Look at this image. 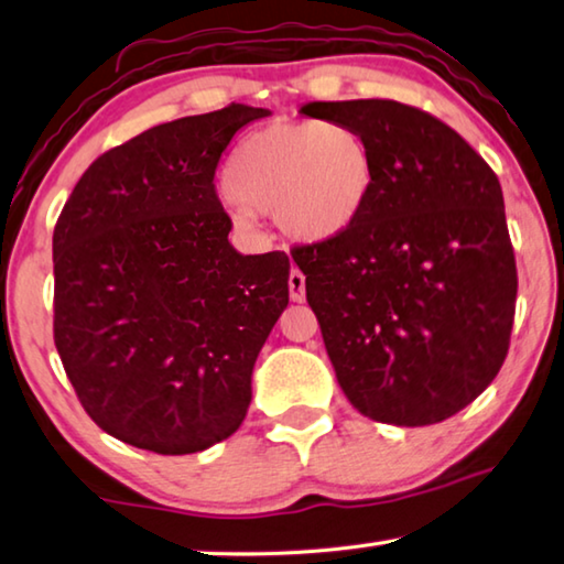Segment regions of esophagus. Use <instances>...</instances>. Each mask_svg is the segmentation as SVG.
<instances>
[{"mask_svg":"<svg viewBox=\"0 0 564 564\" xmlns=\"http://www.w3.org/2000/svg\"><path fill=\"white\" fill-rule=\"evenodd\" d=\"M289 293L293 303L305 301V275L299 269H293L289 275Z\"/></svg>","mask_w":564,"mask_h":564,"instance_id":"1","label":"esophagus"}]
</instances>
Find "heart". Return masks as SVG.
I'll list each match as a JSON object with an SVG mask.
<instances>
[{
    "instance_id": "b5f03b06",
    "label": "heart",
    "mask_w": 564,
    "mask_h": 564,
    "mask_svg": "<svg viewBox=\"0 0 564 564\" xmlns=\"http://www.w3.org/2000/svg\"><path fill=\"white\" fill-rule=\"evenodd\" d=\"M231 216L241 228L273 214L301 243L346 236L376 188V161L356 129L321 119L273 121L236 147L224 171Z\"/></svg>"
}]
</instances>
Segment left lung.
<instances>
[{
  "mask_svg": "<svg viewBox=\"0 0 564 564\" xmlns=\"http://www.w3.org/2000/svg\"><path fill=\"white\" fill-rule=\"evenodd\" d=\"M356 129L376 188L346 236L293 251L338 386L370 420L433 425L508 356L518 271L500 181L460 133L390 99L308 101Z\"/></svg>",
  "mask_w": 564,
  "mask_h": 564,
  "instance_id": "left-lung-1",
  "label": "left lung"
}]
</instances>
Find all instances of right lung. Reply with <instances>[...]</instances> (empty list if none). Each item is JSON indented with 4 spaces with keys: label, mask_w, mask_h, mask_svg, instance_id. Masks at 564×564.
Instances as JSON below:
<instances>
[{
    "label": "right lung",
    "mask_w": 564,
    "mask_h": 564,
    "mask_svg": "<svg viewBox=\"0 0 564 564\" xmlns=\"http://www.w3.org/2000/svg\"><path fill=\"white\" fill-rule=\"evenodd\" d=\"M231 107L149 129L84 171L54 228V343L84 410L141 451L226 441L251 403L256 358L289 305L291 261L243 256L214 176Z\"/></svg>",
    "instance_id": "add662e5"
}]
</instances>
